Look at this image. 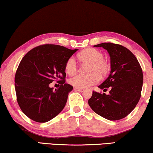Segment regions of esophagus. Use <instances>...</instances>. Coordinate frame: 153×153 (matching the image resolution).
Listing matches in <instances>:
<instances>
[{"label":"esophagus","instance_id":"esophagus-1","mask_svg":"<svg viewBox=\"0 0 153 153\" xmlns=\"http://www.w3.org/2000/svg\"><path fill=\"white\" fill-rule=\"evenodd\" d=\"M74 90L77 91H79V92H83L84 91L83 88H74Z\"/></svg>","mask_w":153,"mask_h":153}]
</instances>
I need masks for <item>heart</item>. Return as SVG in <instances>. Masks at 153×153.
Returning <instances> with one entry per match:
<instances>
[{"label":"heart","mask_w":153,"mask_h":153,"mask_svg":"<svg viewBox=\"0 0 153 153\" xmlns=\"http://www.w3.org/2000/svg\"><path fill=\"white\" fill-rule=\"evenodd\" d=\"M77 58L83 64H88L87 75H78L69 80L73 86L84 88L98 82L100 77H105L109 71L110 66L104 60V54L93 48H88L77 54ZM65 72L69 76H74L77 71V65L74 57H70L65 66Z\"/></svg>","instance_id":"obj_1"}]
</instances>
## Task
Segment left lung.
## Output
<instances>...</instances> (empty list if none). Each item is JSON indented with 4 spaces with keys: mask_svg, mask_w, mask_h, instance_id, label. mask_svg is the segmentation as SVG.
I'll list each match as a JSON object with an SVG mask.
<instances>
[{
    "mask_svg": "<svg viewBox=\"0 0 153 153\" xmlns=\"http://www.w3.org/2000/svg\"><path fill=\"white\" fill-rule=\"evenodd\" d=\"M107 50L111 58V74L98 86L109 94L93 91L88 103L95 113L108 120L123 119L135 108L143 85L142 67L132 52L124 46L111 42L94 45Z\"/></svg>",
    "mask_w": 153,
    "mask_h": 153,
    "instance_id": "obj_1",
    "label": "left lung"
}]
</instances>
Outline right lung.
I'll list each match as a JSON object with an SVG mask.
<instances>
[{
    "mask_svg": "<svg viewBox=\"0 0 153 153\" xmlns=\"http://www.w3.org/2000/svg\"><path fill=\"white\" fill-rule=\"evenodd\" d=\"M77 50L46 44L22 58L16 72L15 89L18 105L31 120L47 122L62 111L73 89L65 83V63ZM55 80L61 86L54 91L48 85Z\"/></svg>",
    "mask_w": 153,
    "mask_h": 153,
    "instance_id": "obj_1",
    "label": "right lung"
}]
</instances>
